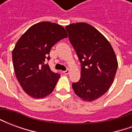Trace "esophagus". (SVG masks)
I'll list each match as a JSON object with an SVG mask.
<instances>
[{"instance_id": "1", "label": "esophagus", "mask_w": 132, "mask_h": 132, "mask_svg": "<svg viewBox=\"0 0 132 132\" xmlns=\"http://www.w3.org/2000/svg\"><path fill=\"white\" fill-rule=\"evenodd\" d=\"M63 73H64V74L68 75V74H69V73H70V71H69V69H67L66 71H63Z\"/></svg>"}]
</instances>
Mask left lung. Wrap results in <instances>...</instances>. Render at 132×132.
I'll return each mask as SVG.
<instances>
[{
    "mask_svg": "<svg viewBox=\"0 0 132 132\" xmlns=\"http://www.w3.org/2000/svg\"><path fill=\"white\" fill-rule=\"evenodd\" d=\"M66 29L81 65L80 80L72 83V88L84 101L95 100L113 83L118 66L115 53L108 39L90 24L73 23Z\"/></svg>",
    "mask_w": 132,
    "mask_h": 132,
    "instance_id": "1",
    "label": "left lung"
}]
</instances>
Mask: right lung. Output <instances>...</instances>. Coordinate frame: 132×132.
Here are the masks:
<instances>
[{
  "mask_svg": "<svg viewBox=\"0 0 132 132\" xmlns=\"http://www.w3.org/2000/svg\"><path fill=\"white\" fill-rule=\"evenodd\" d=\"M68 37L61 25L42 22L30 27L17 42L13 51L14 71L20 85L33 98H43L51 94L60 75L53 72L49 60L52 47Z\"/></svg>",
  "mask_w": 132,
  "mask_h": 132,
  "instance_id": "add662e5",
  "label": "right lung"
}]
</instances>
